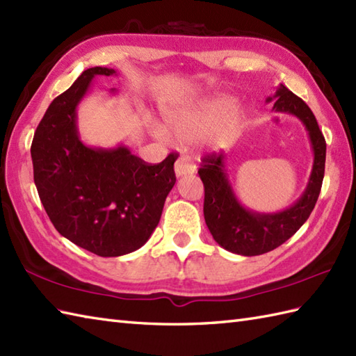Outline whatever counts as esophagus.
Wrapping results in <instances>:
<instances>
[{"instance_id": "34e87169", "label": "esophagus", "mask_w": 356, "mask_h": 356, "mask_svg": "<svg viewBox=\"0 0 356 356\" xmlns=\"http://www.w3.org/2000/svg\"><path fill=\"white\" fill-rule=\"evenodd\" d=\"M175 171L177 177L193 175V172H195V165L191 161V158H188V156H180L175 163Z\"/></svg>"}]
</instances>
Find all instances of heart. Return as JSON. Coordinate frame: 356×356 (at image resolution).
Returning <instances> with one entry per match:
<instances>
[{"mask_svg":"<svg viewBox=\"0 0 356 356\" xmlns=\"http://www.w3.org/2000/svg\"><path fill=\"white\" fill-rule=\"evenodd\" d=\"M232 106V98L220 95L171 107L163 112L165 127H156V131L159 136L170 135L180 143L208 136L213 145H225L234 138L241 122V112L231 111Z\"/></svg>","mask_w":356,"mask_h":356,"instance_id":"obj_1","label":"heart"}]
</instances>
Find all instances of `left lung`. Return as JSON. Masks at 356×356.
I'll list each match as a JSON object with an SVG mask.
<instances>
[{"mask_svg":"<svg viewBox=\"0 0 356 356\" xmlns=\"http://www.w3.org/2000/svg\"><path fill=\"white\" fill-rule=\"evenodd\" d=\"M276 112L296 115L308 130L314 152V165L308 186L302 197L290 208L276 213H258L245 209L238 202L232 186L229 184L225 168V154H206L198 170L204 185V221L213 239L232 253L256 256L275 250L291 238L311 216L323 184L326 140L312 111L302 98L294 95L280 85L273 95ZM271 97L267 102L273 100Z\"/></svg>","mask_w":356,"mask_h":356,"instance_id":"8db88e82","label":"left lung"}]
</instances>
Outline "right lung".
<instances>
[{"label":"right lung","mask_w":356,"mask_h":356,"mask_svg":"<svg viewBox=\"0 0 356 356\" xmlns=\"http://www.w3.org/2000/svg\"><path fill=\"white\" fill-rule=\"evenodd\" d=\"M112 74L102 66L81 72L48 106L31 143L35 185L56 230L104 258L131 253L148 241L176 184L177 159L170 153L153 165L127 147L106 150L81 143L77 104L95 76Z\"/></svg>","instance_id":"1"}]
</instances>
